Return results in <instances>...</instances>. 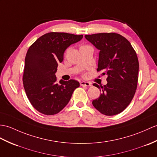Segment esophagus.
I'll return each mask as SVG.
<instances>
[{"mask_svg": "<svg viewBox=\"0 0 157 157\" xmlns=\"http://www.w3.org/2000/svg\"><path fill=\"white\" fill-rule=\"evenodd\" d=\"M80 85H81L82 86H91V83L88 82H85V81H82L80 82Z\"/></svg>", "mask_w": 157, "mask_h": 157, "instance_id": "34e87169", "label": "esophagus"}]
</instances>
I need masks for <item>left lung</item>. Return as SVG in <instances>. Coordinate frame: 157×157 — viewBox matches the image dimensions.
<instances>
[{
  "label": "left lung",
  "instance_id": "left-lung-1",
  "mask_svg": "<svg viewBox=\"0 0 157 157\" xmlns=\"http://www.w3.org/2000/svg\"><path fill=\"white\" fill-rule=\"evenodd\" d=\"M85 38L100 51L97 71L106 74L107 83L93 86L101 91L100 97L93 100L96 110L106 116L122 112L135 94L139 63L135 51L123 36L115 33L85 35Z\"/></svg>",
  "mask_w": 157,
  "mask_h": 157
}]
</instances>
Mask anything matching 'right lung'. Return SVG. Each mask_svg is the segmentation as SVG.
Segmentation results:
<instances>
[{
    "instance_id": "add662e5",
    "label": "right lung",
    "mask_w": 157,
    "mask_h": 157,
    "mask_svg": "<svg viewBox=\"0 0 157 157\" xmlns=\"http://www.w3.org/2000/svg\"><path fill=\"white\" fill-rule=\"evenodd\" d=\"M83 35L52 32L42 35L29 47L25 57L23 85L28 99L45 115L57 114L70 101L79 83L74 79L57 82L55 74L68 47Z\"/></svg>"
}]
</instances>
